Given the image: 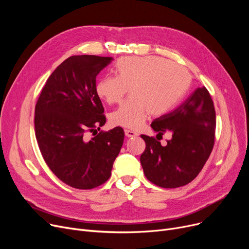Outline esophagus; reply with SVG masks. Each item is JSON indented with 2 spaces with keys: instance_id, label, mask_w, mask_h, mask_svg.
<instances>
[{
  "instance_id": "1",
  "label": "esophagus",
  "mask_w": 249,
  "mask_h": 249,
  "mask_svg": "<svg viewBox=\"0 0 249 249\" xmlns=\"http://www.w3.org/2000/svg\"><path fill=\"white\" fill-rule=\"evenodd\" d=\"M125 135L127 136V137H129V138H131V137H136L138 134L136 133V132H134V131H132V130H128V129H125Z\"/></svg>"
}]
</instances>
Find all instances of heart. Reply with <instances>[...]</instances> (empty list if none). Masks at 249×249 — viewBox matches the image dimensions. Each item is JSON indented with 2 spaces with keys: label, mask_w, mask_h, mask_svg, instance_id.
Masks as SVG:
<instances>
[{
  "label": "heart",
  "mask_w": 249,
  "mask_h": 249,
  "mask_svg": "<svg viewBox=\"0 0 249 249\" xmlns=\"http://www.w3.org/2000/svg\"><path fill=\"white\" fill-rule=\"evenodd\" d=\"M116 76L101 77L98 97L109 105L121 102L129 89L130 98L110 114L115 126L139 129L149 114L166 113L185 94L190 74L178 64L156 56H127L115 63Z\"/></svg>",
  "instance_id": "obj_1"
}]
</instances>
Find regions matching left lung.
I'll return each instance as SVG.
<instances>
[{"label": "left lung", "instance_id": "obj_1", "mask_svg": "<svg viewBox=\"0 0 249 249\" xmlns=\"http://www.w3.org/2000/svg\"><path fill=\"white\" fill-rule=\"evenodd\" d=\"M158 135L172 133L166 145L154 137L141 135L145 150L140 162L152 184L174 189L188 185L202 171L215 142L216 113L213 100L205 87L193 94L173 112L151 123Z\"/></svg>", "mask_w": 249, "mask_h": 249}]
</instances>
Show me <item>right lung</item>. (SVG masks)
Masks as SVG:
<instances>
[{"instance_id": "1", "label": "right lung", "mask_w": 249, "mask_h": 249, "mask_svg": "<svg viewBox=\"0 0 249 249\" xmlns=\"http://www.w3.org/2000/svg\"><path fill=\"white\" fill-rule=\"evenodd\" d=\"M112 57L73 55L50 74L35 106V136L43 159L64 184L90 190L106 182L119 154L124 130L101 131L106 123L96 77Z\"/></svg>"}]
</instances>
